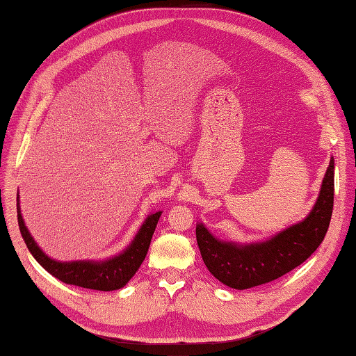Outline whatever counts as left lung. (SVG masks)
I'll list each match as a JSON object with an SVG mask.
<instances>
[{"label":"left lung","instance_id":"1","mask_svg":"<svg viewBox=\"0 0 356 356\" xmlns=\"http://www.w3.org/2000/svg\"><path fill=\"white\" fill-rule=\"evenodd\" d=\"M334 170L335 162L330 157L311 213L268 240L252 243L220 240L199 222L195 237L211 274L232 289L243 291L277 280L306 261L321 245L329 228L334 209Z\"/></svg>","mask_w":356,"mask_h":356}]
</instances>
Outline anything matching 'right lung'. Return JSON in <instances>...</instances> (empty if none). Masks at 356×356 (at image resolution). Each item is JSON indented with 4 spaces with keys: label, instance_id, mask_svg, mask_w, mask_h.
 Listing matches in <instances>:
<instances>
[{
    "label": "right lung",
    "instance_id": "1",
    "mask_svg": "<svg viewBox=\"0 0 356 356\" xmlns=\"http://www.w3.org/2000/svg\"><path fill=\"white\" fill-rule=\"evenodd\" d=\"M17 213L21 236L24 238L30 254L35 257V260L40 263L49 274H51L58 280H61L63 283L67 284L108 292L124 287L133 278L136 270L140 268L142 261L145 260L151 238H153L156 225L159 222V217L162 214V211L149 214L145 218V222L142 223L138 234H136L134 238L131 240V243L128 245L122 252L115 257H110L107 260L99 261H58L50 259V257L38 246L33 237L30 236V232L24 223V218H22L21 214L19 197L17 203Z\"/></svg>",
    "mask_w": 356,
    "mask_h": 356
}]
</instances>
